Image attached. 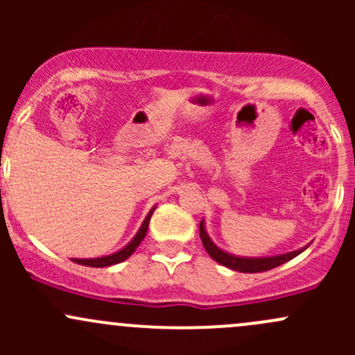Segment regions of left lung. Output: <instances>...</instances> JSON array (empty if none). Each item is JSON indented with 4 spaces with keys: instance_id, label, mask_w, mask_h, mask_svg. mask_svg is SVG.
Returning <instances> with one entry per match:
<instances>
[{
    "instance_id": "obj_1",
    "label": "left lung",
    "mask_w": 355,
    "mask_h": 355,
    "mask_svg": "<svg viewBox=\"0 0 355 355\" xmlns=\"http://www.w3.org/2000/svg\"><path fill=\"white\" fill-rule=\"evenodd\" d=\"M199 235H200V241H202L204 249L207 250V254H209L216 263L223 264V266L230 268V270L241 271V273H261V271L273 270V268L280 266V264L287 263V261L293 259L295 256H299V254L306 249V247H304V249L300 250H293V252L280 254V256H273V257H237L225 252V250L218 249V247L211 242V239L207 237L206 230H204L202 221L199 223Z\"/></svg>"
}]
</instances>
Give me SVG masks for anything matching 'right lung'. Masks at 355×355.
<instances>
[{"instance_id":"1","label":"right lung","mask_w":355,"mask_h":355,"mask_svg":"<svg viewBox=\"0 0 355 355\" xmlns=\"http://www.w3.org/2000/svg\"><path fill=\"white\" fill-rule=\"evenodd\" d=\"M156 207H153L151 211H149V214L146 216L144 223H142V227L139 228L137 235H135L134 239H132V242L128 245H125L123 249L118 250V252L111 254V256H103V257H94V259H73L77 264H82V266H91V268H106V266H111V264H118L121 263V261H125L127 257H130L132 254L135 252V249H137L139 245H141V242L144 241L146 234H148V227H149V220H151V214L155 213Z\"/></svg>"}]
</instances>
